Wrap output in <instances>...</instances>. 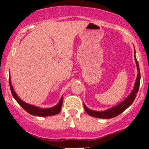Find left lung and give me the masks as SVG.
Instances as JSON below:
<instances>
[{
	"label": "left lung",
	"instance_id": "left-lung-1",
	"mask_svg": "<svg viewBox=\"0 0 149 149\" xmlns=\"http://www.w3.org/2000/svg\"><path fill=\"white\" fill-rule=\"evenodd\" d=\"M135 53V50H134ZM134 59L135 61H136V68H137L138 71V74L137 77H136V82H135V85L133 89L132 92H131L130 95L128 96L127 98L123 102H122L121 103L118 104L116 107L111 108V109H108L107 111H92L89 109L88 107H86V106L84 104V109L85 112L88 114V115L92 116V117L95 118H112L116 117V116H118L119 114H120L121 113L124 111L125 109H127L133 103L134 100H135L136 96V93L139 91V83H140V71H139V64H138V61L136 60V58L135 57L134 54Z\"/></svg>",
	"mask_w": 149,
	"mask_h": 149
}]
</instances>
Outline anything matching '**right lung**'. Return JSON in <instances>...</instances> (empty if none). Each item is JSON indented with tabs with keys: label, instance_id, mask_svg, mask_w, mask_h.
<instances>
[{
	"label": "right lung",
	"instance_id": "right-lung-1",
	"mask_svg": "<svg viewBox=\"0 0 149 149\" xmlns=\"http://www.w3.org/2000/svg\"><path fill=\"white\" fill-rule=\"evenodd\" d=\"M9 84L10 87V90H11L12 95H13V97L15 100L18 102L21 107L23 108L24 109L29 113L31 114V115L36 116H54L56 114L59 113L60 112L61 106H62V102L63 99L62 97L61 100H59V103H58L55 107L52 108H48V109H42V108H39L38 107H35V106L31 105V104L25 103L24 101H22L21 99L17 95L16 92H15L14 89H13V85H12L11 79H10V76L9 77Z\"/></svg>",
	"mask_w": 149,
	"mask_h": 149
}]
</instances>
